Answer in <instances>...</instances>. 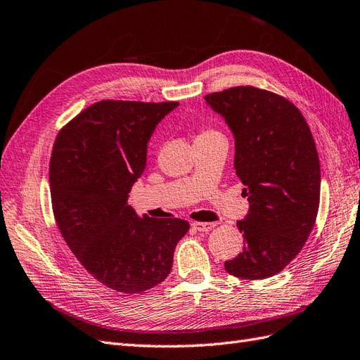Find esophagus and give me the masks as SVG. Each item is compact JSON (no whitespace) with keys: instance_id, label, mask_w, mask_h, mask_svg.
<instances>
[{"instance_id":"1","label":"esophagus","mask_w":360,"mask_h":360,"mask_svg":"<svg viewBox=\"0 0 360 360\" xmlns=\"http://www.w3.org/2000/svg\"><path fill=\"white\" fill-rule=\"evenodd\" d=\"M215 226H217V223H201V221L192 223V227H194L197 232H209V231H212Z\"/></svg>"}]
</instances>
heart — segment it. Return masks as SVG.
<instances>
[{
	"label": "heart",
	"mask_w": 360,
	"mask_h": 360,
	"mask_svg": "<svg viewBox=\"0 0 360 360\" xmlns=\"http://www.w3.org/2000/svg\"><path fill=\"white\" fill-rule=\"evenodd\" d=\"M210 134H217V133H214V131H203V133H201L198 137H203V136H210Z\"/></svg>",
	"instance_id": "1"
}]
</instances>
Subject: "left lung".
Here are the masks:
<instances>
[{"mask_svg":"<svg viewBox=\"0 0 360 360\" xmlns=\"http://www.w3.org/2000/svg\"><path fill=\"white\" fill-rule=\"evenodd\" d=\"M205 101L232 131L233 166L249 200L248 215L236 221L244 249L224 269L243 279L270 278L301 252L316 221L321 166L311 131L290 101L255 86Z\"/></svg>","mask_w":360,"mask_h":360,"instance_id":"left-lung-1","label":"left lung"}]
</instances>
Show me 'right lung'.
I'll list each match as a JSON object with an SVG mask.
<instances>
[{"label":"right lung","instance_id":"1","mask_svg":"<svg viewBox=\"0 0 360 360\" xmlns=\"http://www.w3.org/2000/svg\"><path fill=\"white\" fill-rule=\"evenodd\" d=\"M177 107L101 101L56 137L50 160L55 220L85 270L116 292L142 293L160 284L189 231L180 218L139 217L128 205L155 127Z\"/></svg>","mask_w":360,"mask_h":360}]
</instances>
